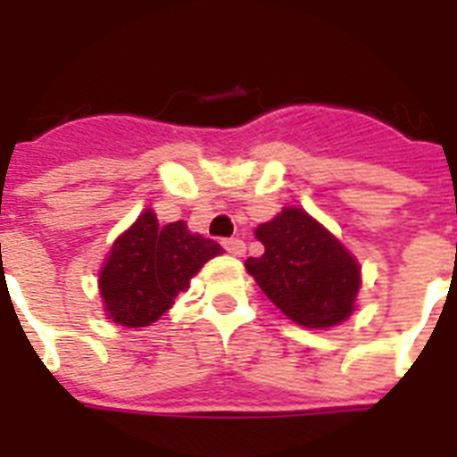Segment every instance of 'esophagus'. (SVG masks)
I'll return each mask as SVG.
<instances>
[{
    "label": "esophagus",
    "instance_id": "34e87169",
    "mask_svg": "<svg viewBox=\"0 0 457 457\" xmlns=\"http://www.w3.org/2000/svg\"><path fill=\"white\" fill-rule=\"evenodd\" d=\"M222 249L228 251L229 256H244V251H246V244H244V239H239V237H232V239H225L222 242Z\"/></svg>",
    "mask_w": 457,
    "mask_h": 457
}]
</instances>
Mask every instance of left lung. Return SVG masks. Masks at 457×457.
I'll return each instance as SVG.
<instances>
[{
	"instance_id": "obj_1",
	"label": "left lung",
	"mask_w": 457,
	"mask_h": 457,
	"mask_svg": "<svg viewBox=\"0 0 457 457\" xmlns=\"http://www.w3.org/2000/svg\"><path fill=\"white\" fill-rule=\"evenodd\" d=\"M256 237L265 253L246 258V270L287 318L322 329L351 315L361 268L320 222L301 208H285Z\"/></svg>"
}]
</instances>
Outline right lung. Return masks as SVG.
I'll use <instances>...</instances> for the list:
<instances>
[{
  "label": "right lung",
  "instance_id": "add662e5",
  "mask_svg": "<svg viewBox=\"0 0 457 457\" xmlns=\"http://www.w3.org/2000/svg\"><path fill=\"white\" fill-rule=\"evenodd\" d=\"M218 253L220 244L189 235L182 220L161 228L156 213L145 211L113 242L99 275L109 318L125 327L152 325L189 287L201 265Z\"/></svg>",
  "mask_w": 457,
  "mask_h": 457
}]
</instances>
